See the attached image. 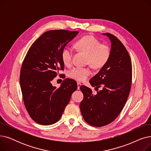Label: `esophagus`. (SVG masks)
<instances>
[{
	"mask_svg": "<svg viewBox=\"0 0 151 151\" xmlns=\"http://www.w3.org/2000/svg\"><path fill=\"white\" fill-rule=\"evenodd\" d=\"M77 84H78V89H80V86H81V84L80 83L78 82V83H77Z\"/></svg>",
	"mask_w": 151,
	"mask_h": 151,
	"instance_id": "34e87169",
	"label": "esophagus"
}]
</instances>
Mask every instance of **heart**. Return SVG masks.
<instances>
[{"instance_id":"obj_1","label":"heart","mask_w":151,"mask_h":151,"mask_svg":"<svg viewBox=\"0 0 151 151\" xmlns=\"http://www.w3.org/2000/svg\"><path fill=\"white\" fill-rule=\"evenodd\" d=\"M76 48L87 54V63L95 68L104 67L108 62L110 50L108 46L101 45L97 40L91 35H86L76 42ZM73 50L72 47L66 46L62 50V60L65 65H70L72 63ZM92 74L89 67H75L69 71V76L76 80L85 81Z\"/></svg>"}]
</instances>
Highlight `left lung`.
<instances>
[{
  "mask_svg": "<svg viewBox=\"0 0 151 151\" xmlns=\"http://www.w3.org/2000/svg\"><path fill=\"white\" fill-rule=\"evenodd\" d=\"M111 43L110 55L106 64L89 81L97 89L93 93L88 87L81 86L84 99L80 110L85 121L94 127L112 122L122 110L131 89L132 67L130 55L122 42L114 35L105 33ZM102 87V89L98 91Z\"/></svg>",
  "mask_w": 151,
  "mask_h": 151,
  "instance_id": "1",
  "label": "left lung"
}]
</instances>
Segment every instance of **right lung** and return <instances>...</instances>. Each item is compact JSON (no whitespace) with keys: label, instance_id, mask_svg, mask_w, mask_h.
Returning a JSON list of instances; mask_svg holds the SVG:
<instances>
[{"label":"right lung","instance_id":"obj_1","mask_svg":"<svg viewBox=\"0 0 151 151\" xmlns=\"http://www.w3.org/2000/svg\"><path fill=\"white\" fill-rule=\"evenodd\" d=\"M78 31L52 30L45 32L29 48L22 64L20 86L27 112L37 123L57 122L77 89L76 82L64 80L58 89L51 81L64 68L61 54Z\"/></svg>","mask_w":151,"mask_h":151}]
</instances>
